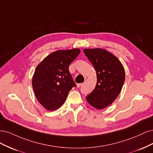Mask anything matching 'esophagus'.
<instances>
[{
  "mask_svg": "<svg viewBox=\"0 0 153 153\" xmlns=\"http://www.w3.org/2000/svg\"><path fill=\"white\" fill-rule=\"evenodd\" d=\"M83 85V84H78L77 85H76V87H78V88H79V87H80L81 86H82Z\"/></svg>",
  "mask_w": 153,
  "mask_h": 153,
  "instance_id": "34e87169",
  "label": "esophagus"
}]
</instances>
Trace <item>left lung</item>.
Listing matches in <instances>:
<instances>
[{
  "label": "left lung",
  "mask_w": 153,
  "mask_h": 153,
  "mask_svg": "<svg viewBox=\"0 0 153 153\" xmlns=\"http://www.w3.org/2000/svg\"><path fill=\"white\" fill-rule=\"evenodd\" d=\"M84 52L97 75L96 85L86 100L95 108L103 109L114 102L122 89L125 80L124 67L115 55L106 50L84 49Z\"/></svg>",
  "instance_id": "1"
}]
</instances>
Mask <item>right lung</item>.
<instances>
[{
    "label": "right lung",
    "instance_id": "obj_1",
    "mask_svg": "<svg viewBox=\"0 0 153 153\" xmlns=\"http://www.w3.org/2000/svg\"><path fill=\"white\" fill-rule=\"evenodd\" d=\"M80 52L74 48L57 50L48 55L36 67L32 84L37 100L47 110H56L64 104L76 84L69 66Z\"/></svg>",
    "mask_w": 153,
    "mask_h": 153
}]
</instances>
